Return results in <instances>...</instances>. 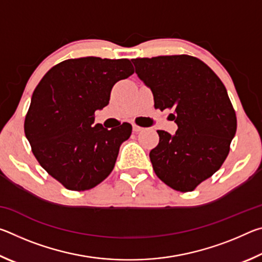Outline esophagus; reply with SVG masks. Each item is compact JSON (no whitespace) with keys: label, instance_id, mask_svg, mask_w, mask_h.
<instances>
[{"label":"esophagus","instance_id":"esophagus-1","mask_svg":"<svg viewBox=\"0 0 262 262\" xmlns=\"http://www.w3.org/2000/svg\"><path fill=\"white\" fill-rule=\"evenodd\" d=\"M143 129H144L143 127H140V126H137V125H133V130H134L135 133H139L141 130H143Z\"/></svg>","mask_w":262,"mask_h":262}]
</instances>
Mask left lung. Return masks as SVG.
I'll return each instance as SVG.
<instances>
[{
    "label": "left lung",
    "mask_w": 262,
    "mask_h": 262,
    "mask_svg": "<svg viewBox=\"0 0 262 262\" xmlns=\"http://www.w3.org/2000/svg\"><path fill=\"white\" fill-rule=\"evenodd\" d=\"M136 74L151 89L155 108L173 110L174 135L157 130L150 151L155 173L179 192H192L220 170L236 134L237 117L227 89L195 56L161 55L133 59Z\"/></svg>",
    "instance_id": "1"
}]
</instances>
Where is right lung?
<instances>
[{
    "label": "right lung",
    "mask_w": 262,
    "mask_h": 262,
    "mask_svg": "<svg viewBox=\"0 0 262 262\" xmlns=\"http://www.w3.org/2000/svg\"><path fill=\"white\" fill-rule=\"evenodd\" d=\"M133 74L128 59H69L52 67L34 89L25 135L39 164L63 187L91 189L112 172L132 125L107 129L92 123L114 84Z\"/></svg>",
    "instance_id": "1"
}]
</instances>
